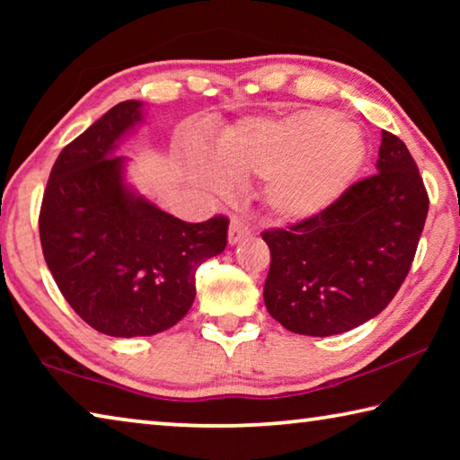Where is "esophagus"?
Returning a JSON list of instances; mask_svg holds the SVG:
<instances>
[{
  "mask_svg": "<svg viewBox=\"0 0 460 460\" xmlns=\"http://www.w3.org/2000/svg\"><path fill=\"white\" fill-rule=\"evenodd\" d=\"M249 233H252V229H249L245 223H241L239 219H233L229 225V243L237 245L241 239L249 235Z\"/></svg>",
  "mask_w": 460,
  "mask_h": 460,
  "instance_id": "34e87169",
  "label": "esophagus"
}]
</instances>
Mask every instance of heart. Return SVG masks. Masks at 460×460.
<instances>
[{"mask_svg": "<svg viewBox=\"0 0 460 460\" xmlns=\"http://www.w3.org/2000/svg\"><path fill=\"white\" fill-rule=\"evenodd\" d=\"M367 155L359 131L323 109H305L278 119H249L219 137L215 158L235 178L263 176V200L286 221L310 219L345 192ZM205 155L194 170L219 190L223 172Z\"/></svg>", "mask_w": 460, "mask_h": 460, "instance_id": "b5f03b06", "label": "heart"}]
</instances>
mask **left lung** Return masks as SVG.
Instances as JSON below:
<instances>
[{"label": "left lung", "instance_id": "1", "mask_svg": "<svg viewBox=\"0 0 460 460\" xmlns=\"http://www.w3.org/2000/svg\"><path fill=\"white\" fill-rule=\"evenodd\" d=\"M376 170L323 213L261 235L271 253L263 302L284 329L308 337L351 331L406 279L428 194L406 144L389 131H381Z\"/></svg>", "mask_w": 460, "mask_h": 460}]
</instances>
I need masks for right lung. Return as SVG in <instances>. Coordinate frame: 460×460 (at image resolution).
<instances>
[{"label": "right lung", "instance_id": "obj_1", "mask_svg": "<svg viewBox=\"0 0 460 460\" xmlns=\"http://www.w3.org/2000/svg\"><path fill=\"white\" fill-rule=\"evenodd\" d=\"M144 121L123 101L54 162L40 208L46 266L68 305L109 337H150L189 313L202 261L223 253L229 221L186 223L128 182L121 139Z\"/></svg>", "mask_w": 460, "mask_h": 460}]
</instances>
